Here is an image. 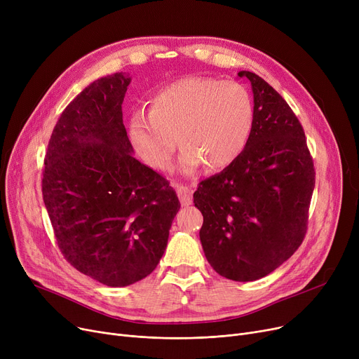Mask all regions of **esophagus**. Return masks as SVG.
Wrapping results in <instances>:
<instances>
[{
	"label": "esophagus",
	"instance_id": "34e87169",
	"mask_svg": "<svg viewBox=\"0 0 359 359\" xmlns=\"http://www.w3.org/2000/svg\"><path fill=\"white\" fill-rule=\"evenodd\" d=\"M176 192H177L179 199H180V203H182L183 206H187V205L192 203V201H194V191H192V187L183 186V184H177V186H176Z\"/></svg>",
	"mask_w": 359,
	"mask_h": 359
}]
</instances>
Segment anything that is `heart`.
Returning <instances> with one entry per match:
<instances>
[{
	"mask_svg": "<svg viewBox=\"0 0 359 359\" xmlns=\"http://www.w3.org/2000/svg\"><path fill=\"white\" fill-rule=\"evenodd\" d=\"M253 102L237 81L187 77L158 90L148 115L135 113L129 138L138 156L167 170L179 144L186 172L201 163L210 170L230 165L246 147L253 126Z\"/></svg>",
	"mask_w": 359,
	"mask_h": 359,
	"instance_id": "obj_1",
	"label": "heart"
}]
</instances>
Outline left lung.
Segmentation results:
<instances>
[{
	"mask_svg": "<svg viewBox=\"0 0 359 359\" xmlns=\"http://www.w3.org/2000/svg\"><path fill=\"white\" fill-rule=\"evenodd\" d=\"M253 90V126L240 156L194 194L203 215V253L221 276H266L303 243L316 183L304 129L288 103L259 75L240 71Z\"/></svg>",
	"mask_w": 359,
	"mask_h": 359,
	"instance_id": "8db88e82",
	"label": "left lung"
}]
</instances>
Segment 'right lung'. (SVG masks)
<instances>
[{
    "mask_svg": "<svg viewBox=\"0 0 359 359\" xmlns=\"http://www.w3.org/2000/svg\"><path fill=\"white\" fill-rule=\"evenodd\" d=\"M129 83L128 74L107 75L64 109L42 177L64 259L107 287L130 285L156 269L180 208L168 180L130 154L122 119Z\"/></svg>",
    "mask_w": 359,
    "mask_h": 359,
    "instance_id": "add662e5",
    "label": "right lung"
}]
</instances>
